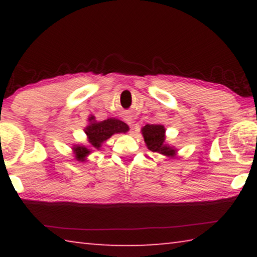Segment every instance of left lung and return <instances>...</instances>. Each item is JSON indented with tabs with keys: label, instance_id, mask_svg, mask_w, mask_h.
Segmentation results:
<instances>
[{
	"label": "left lung",
	"instance_id": "obj_1",
	"mask_svg": "<svg viewBox=\"0 0 257 257\" xmlns=\"http://www.w3.org/2000/svg\"><path fill=\"white\" fill-rule=\"evenodd\" d=\"M143 136H144V141L146 143L147 147L152 152H159L161 154L164 155H173L175 154V150L171 147L164 145L165 139V129L163 125L161 124H146L144 128L142 129Z\"/></svg>",
	"mask_w": 257,
	"mask_h": 257
}]
</instances>
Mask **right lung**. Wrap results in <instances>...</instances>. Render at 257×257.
Here are the masks:
<instances>
[{
  "instance_id": "add662e5",
  "label": "right lung",
  "mask_w": 257,
  "mask_h": 257,
  "mask_svg": "<svg viewBox=\"0 0 257 257\" xmlns=\"http://www.w3.org/2000/svg\"><path fill=\"white\" fill-rule=\"evenodd\" d=\"M125 132H128V125L116 119H107L101 121V122H93L85 129V133L90 143V147H95L97 150L101 147L102 143L110 138L112 135ZM73 151L76 152L77 160L81 161H84L85 156L90 153V150L86 149L85 146L73 147Z\"/></svg>"
}]
</instances>
